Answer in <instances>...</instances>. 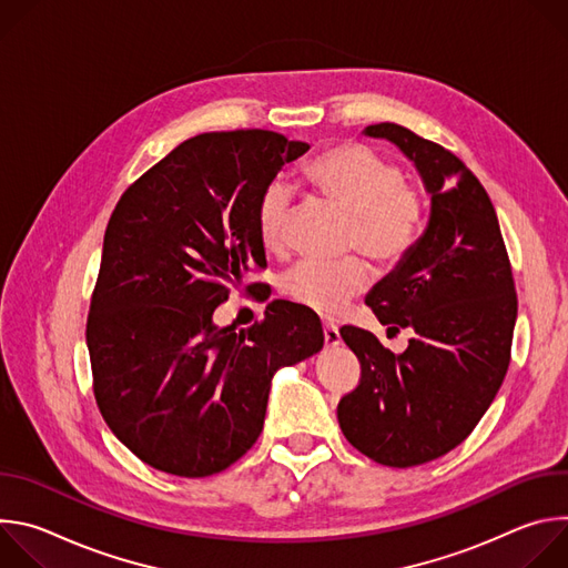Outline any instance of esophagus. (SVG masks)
<instances>
[{"mask_svg": "<svg viewBox=\"0 0 568 568\" xmlns=\"http://www.w3.org/2000/svg\"><path fill=\"white\" fill-rule=\"evenodd\" d=\"M323 339H326V346H339L342 344V337H339V331L337 326H333V323H323Z\"/></svg>", "mask_w": 568, "mask_h": 568, "instance_id": "34e87169", "label": "esophagus"}]
</instances>
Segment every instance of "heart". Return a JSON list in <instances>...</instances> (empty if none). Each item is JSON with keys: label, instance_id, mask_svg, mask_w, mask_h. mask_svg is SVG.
<instances>
[{"label": "heart", "instance_id": "b5f03b06", "mask_svg": "<svg viewBox=\"0 0 568 568\" xmlns=\"http://www.w3.org/2000/svg\"><path fill=\"white\" fill-rule=\"evenodd\" d=\"M305 175L310 184L331 202L353 215V240L359 252L393 263L414 245L423 224L420 197L402 184V173L377 150L344 141L310 161ZM292 209V189L272 180L256 202V231L263 247H283L285 222ZM368 272L359 261L339 265L296 263L283 274V292L298 305L335 316L364 290Z\"/></svg>", "mask_w": 568, "mask_h": 568}]
</instances>
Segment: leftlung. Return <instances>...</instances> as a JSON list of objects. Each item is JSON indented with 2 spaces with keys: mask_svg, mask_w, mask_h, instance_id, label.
<instances>
[{
  "mask_svg": "<svg viewBox=\"0 0 568 568\" xmlns=\"http://www.w3.org/2000/svg\"><path fill=\"white\" fill-rule=\"evenodd\" d=\"M364 134L414 161L432 209L423 235L366 294L382 326L414 337L395 355L368 331H339L362 379L337 418L364 456L414 467L460 445L488 412L510 364L517 294L495 206L463 161L397 123Z\"/></svg>",
  "mask_w": 568,
  "mask_h": 568,
  "instance_id": "left-lung-1",
  "label": "left lung"
}]
</instances>
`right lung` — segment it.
I'll return each instance as SVG.
<instances>
[{
  "label": "right lung",
  "instance_id": "obj_1",
  "mask_svg": "<svg viewBox=\"0 0 568 568\" xmlns=\"http://www.w3.org/2000/svg\"><path fill=\"white\" fill-rule=\"evenodd\" d=\"M307 150L270 130L197 134L108 222L88 316L94 395L112 434L154 469H226L258 440L276 371L323 348L321 321L287 301L247 331L213 323L229 287L267 265L261 191Z\"/></svg>",
  "mask_w": 568,
  "mask_h": 568
}]
</instances>
